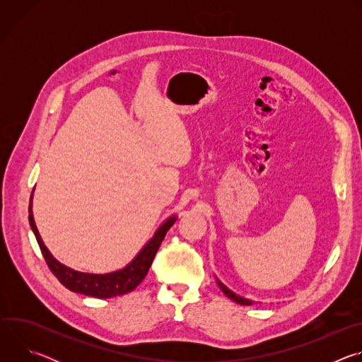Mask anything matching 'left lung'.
I'll list each match as a JSON object with an SVG mask.
<instances>
[{
	"label": "left lung",
	"mask_w": 362,
	"mask_h": 362,
	"mask_svg": "<svg viewBox=\"0 0 362 362\" xmlns=\"http://www.w3.org/2000/svg\"><path fill=\"white\" fill-rule=\"evenodd\" d=\"M215 278H216V276H215ZM216 284H218V286L222 289V292H223L228 298H230L233 302L240 303V305H252V303H255V300L247 299V298H243V296H240V295L235 293L233 291H230V289H229L223 282H221L218 278H216Z\"/></svg>",
	"instance_id": "obj_1"
}]
</instances>
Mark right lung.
Instances as JSON below:
<instances>
[{
	"label": "right lung",
	"mask_w": 362,
	"mask_h": 362,
	"mask_svg": "<svg viewBox=\"0 0 362 362\" xmlns=\"http://www.w3.org/2000/svg\"><path fill=\"white\" fill-rule=\"evenodd\" d=\"M33 194L30 197V208H28V219H30V226L35 235V239L40 245L41 253L44 256V259L51 269L56 275V278L70 291L83 293L87 296L93 298H113V296H120L127 292H132L147 275L148 268L153 262V257L156 255L162 240L165 239L168 230L173 226V223L177 221L176 215L169 216L163 223L156 229L151 239L147 240V243L139 250V253L133 257V259L123 267L122 269L107 272V274H90V272H80L76 269H71L62 262H59L56 257L51 255L48 247L44 245L38 229L35 226L34 215H33Z\"/></svg>",
	"instance_id": "obj_1"
}]
</instances>
